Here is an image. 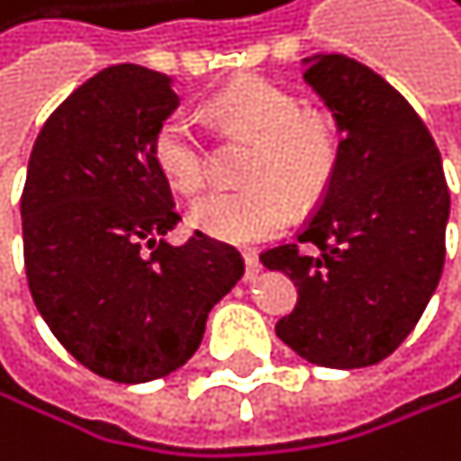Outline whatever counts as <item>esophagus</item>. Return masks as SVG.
Wrapping results in <instances>:
<instances>
[{"instance_id":"1","label":"esophagus","mask_w":461,"mask_h":461,"mask_svg":"<svg viewBox=\"0 0 461 461\" xmlns=\"http://www.w3.org/2000/svg\"><path fill=\"white\" fill-rule=\"evenodd\" d=\"M243 263H246V280H255L260 275V260L255 252H246L243 255Z\"/></svg>"}]
</instances>
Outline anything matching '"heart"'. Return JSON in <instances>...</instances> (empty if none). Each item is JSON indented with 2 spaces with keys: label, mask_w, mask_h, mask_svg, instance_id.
I'll return each instance as SVG.
<instances>
[{
  "label": "heart",
  "mask_w": 461,
  "mask_h": 461,
  "mask_svg": "<svg viewBox=\"0 0 461 461\" xmlns=\"http://www.w3.org/2000/svg\"><path fill=\"white\" fill-rule=\"evenodd\" d=\"M209 115L229 135L255 138L243 178L249 186L221 189L192 206V226L226 243L252 246L280 235L294 203L314 206L339 164V135L297 95L260 76L238 78L209 101ZM152 161L164 178L198 195L209 178V147L189 115L172 113L155 127Z\"/></svg>",
  "instance_id": "1"
}]
</instances>
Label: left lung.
Here are the masks:
<instances>
[{"label":"left lung","mask_w":461,"mask_h":461,"mask_svg":"<svg viewBox=\"0 0 461 461\" xmlns=\"http://www.w3.org/2000/svg\"><path fill=\"white\" fill-rule=\"evenodd\" d=\"M303 78L343 138L334 181L297 240L260 255L297 286L275 331L314 366L363 368L400 348L437 289L450 192L425 122L383 76L326 53Z\"/></svg>","instance_id":"1"}]
</instances>
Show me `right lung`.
Wrapping results in <instances>:
<instances>
[{
    "mask_svg": "<svg viewBox=\"0 0 461 461\" xmlns=\"http://www.w3.org/2000/svg\"><path fill=\"white\" fill-rule=\"evenodd\" d=\"M178 101L167 73L115 64L50 113L27 161V286L59 343L113 383L181 368L243 275L235 246L198 229L181 246L164 240L181 215L152 135Z\"/></svg>",
    "mask_w": 461,
    "mask_h": 461,
    "instance_id": "right-lung-1",
    "label": "right lung"
}]
</instances>
